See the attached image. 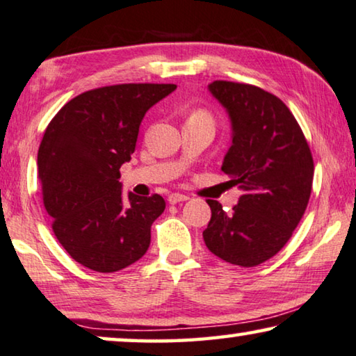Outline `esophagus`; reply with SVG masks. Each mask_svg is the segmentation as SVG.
<instances>
[{
  "instance_id": "34e87169",
  "label": "esophagus",
  "mask_w": 356,
  "mask_h": 356,
  "mask_svg": "<svg viewBox=\"0 0 356 356\" xmlns=\"http://www.w3.org/2000/svg\"><path fill=\"white\" fill-rule=\"evenodd\" d=\"M168 204H172V205H175V204H179V202H186V200H189V197L188 195H184V194H179V193H172L170 195H168Z\"/></svg>"
}]
</instances>
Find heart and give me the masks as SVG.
I'll list each match as a JSON object with an SVG mask.
<instances>
[{"instance_id": "1", "label": "heart", "mask_w": 356, "mask_h": 356, "mask_svg": "<svg viewBox=\"0 0 356 356\" xmlns=\"http://www.w3.org/2000/svg\"><path fill=\"white\" fill-rule=\"evenodd\" d=\"M194 116H205V114H204V113H195Z\"/></svg>"}]
</instances>
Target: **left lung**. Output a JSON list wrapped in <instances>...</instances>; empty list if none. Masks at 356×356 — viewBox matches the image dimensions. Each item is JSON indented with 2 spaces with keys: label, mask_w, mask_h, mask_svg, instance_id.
I'll return each mask as SVG.
<instances>
[{
  "label": "left lung",
  "mask_w": 356,
  "mask_h": 356,
  "mask_svg": "<svg viewBox=\"0 0 356 356\" xmlns=\"http://www.w3.org/2000/svg\"><path fill=\"white\" fill-rule=\"evenodd\" d=\"M209 90L231 121L232 143L221 170L242 195L232 211L207 200L211 220L204 240L222 261L254 267L285 247L302 218L314 159L298 121L278 97L229 81H213Z\"/></svg>",
  "instance_id": "1"
}]
</instances>
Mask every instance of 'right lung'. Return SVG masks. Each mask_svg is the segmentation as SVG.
<instances>
[{
	"label": "right lung",
	"instance_id": "1",
	"mask_svg": "<svg viewBox=\"0 0 356 356\" xmlns=\"http://www.w3.org/2000/svg\"><path fill=\"white\" fill-rule=\"evenodd\" d=\"M175 84H119L74 97L47 125L38 175L54 234L76 262L95 272L134 264L151 243V224L165 210L159 194L122 197V163L134 154L140 124Z\"/></svg>",
	"mask_w": 356,
	"mask_h": 356
}]
</instances>
